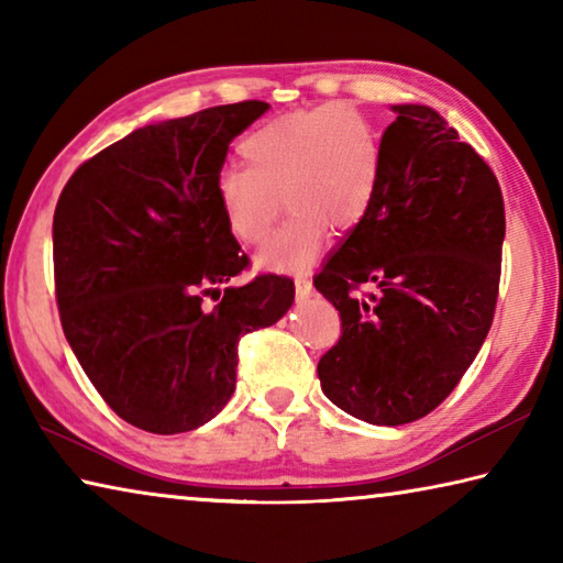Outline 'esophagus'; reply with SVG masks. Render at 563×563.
Masks as SVG:
<instances>
[{
    "instance_id": "esophagus-1",
    "label": "esophagus",
    "mask_w": 563,
    "mask_h": 563,
    "mask_svg": "<svg viewBox=\"0 0 563 563\" xmlns=\"http://www.w3.org/2000/svg\"><path fill=\"white\" fill-rule=\"evenodd\" d=\"M310 292H312V283L308 278V273L295 275V295H298V300L310 298Z\"/></svg>"
}]
</instances>
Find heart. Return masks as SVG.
I'll list each match as a JSON object with an SVG mask.
<instances>
[{
    "instance_id": "b5f03b06",
    "label": "heart",
    "mask_w": 563,
    "mask_h": 563,
    "mask_svg": "<svg viewBox=\"0 0 563 563\" xmlns=\"http://www.w3.org/2000/svg\"><path fill=\"white\" fill-rule=\"evenodd\" d=\"M241 156L245 168L216 178L218 211L238 243L255 245L278 221L283 198L292 216L258 255L275 271L305 268L328 228H360L383 186V136L365 113L342 103L265 121L241 141Z\"/></svg>"
}]
</instances>
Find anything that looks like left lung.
<instances>
[{
	"label": "left lung",
	"instance_id": "obj_1",
	"mask_svg": "<svg viewBox=\"0 0 563 563\" xmlns=\"http://www.w3.org/2000/svg\"><path fill=\"white\" fill-rule=\"evenodd\" d=\"M393 111L373 211L312 280L342 320L318 362L322 393L383 427L430 415L470 369L497 308L507 225L487 161L434 109Z\"/></svg>",
	"mask_w": 563,
	"mask_h": 563
}]
</instances>
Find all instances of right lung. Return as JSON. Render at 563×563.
<instances>
[{
  "label": "right lung",
  "instance_id": "obj_1",
  "mask_svg": "<svg viewBox=\"0 0 563 563\" xmlns=\"http://www.w3.org/2000/svg\"><path fill=\"white\" fill-rule=\"evenodd\" d=\"M265 111L241 101L136 129L84 161L56 203L64 335L103 402L139 430L213 419L235 389L238 342L295 300V283L273 273L218 290L251 261L218 211L216 178Z\"/></svg>",
  "mask_w": 563,
  "mask_h": 563
}]
</instances>
